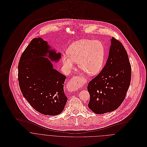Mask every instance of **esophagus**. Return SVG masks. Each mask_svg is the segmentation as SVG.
Returning a JSON list of instances; mask_svg holds the SVG:
<instances>
[{"mask_svg":"<svg viewBox=\"0 0 147 147\" xmlns=\"http://www.w3.org/2000/svg\"><path fill=\"white\" fill-rule=\"evenodd\" d=\"M84 81L83 80L80 79L78 76H74L68 82V86L72 90H77L79 89L81 86L84 84Z\"/></svg>","mask_w":147,"mask_h":147,"instance_id":"34e87169","label":"esophagus"}]
</instances>
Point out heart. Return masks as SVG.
I'll return each mask as SVG.
<instances>
[{
    "instance_id": "b5f03b06",
    "label": "heart",
    "mask_w": 147,
    "mask_h": 147,
    "mask_svg": "<svg viewBox=\"0 0 147 147\" xmlns=\"http://www.w3.org/2000/svg\"><path fill=\"white\" fill-rule=\"evenodd\" d=\"M105 56V47L101 42L83 40L69 46L68 55H64L62 61L68 70L74 68L76 62L81 69L90 75H95L102 69Z\"/></svg>"
}]
</instances>
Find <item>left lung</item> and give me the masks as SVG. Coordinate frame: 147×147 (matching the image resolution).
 Segmentation results:
<instances>
[{
    "mask_svg": "<svg viewBox=\"0 0 147 147\" xmlns=\"http://www.w3.org/2000/svg\"><path fill=\"white\" fill-rule=\"evenodd\" d=\"M131 78V67L126 49L121 42L112 37L104 67L88 83L89 108L97 114L118 109L126 97Z\"/></svg>",
    "mask_w": 147,
    "mask_h": 147,
    "instance_id": "1",
    "label": "left lung"
}]
</instances>
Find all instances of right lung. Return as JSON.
<instances>
[{"label":"right lung","mask_w":147,"mask_h":147,"mask_svg":"<svg viewBox=\"0 0 147 147\" xmlns=\"http://www.w3.org/2000/svg\"><path fill=\"white\" fill-rule=\"evenodd\" d=\"M55 62L61 53L52 50L41 38H34L21 55L18 65V80L23 96L36 111L43 115L61 114L67 98L64 92L66 78L47 58Z\"/></svg>","instance_id":"add662e5"}]
</instances>
